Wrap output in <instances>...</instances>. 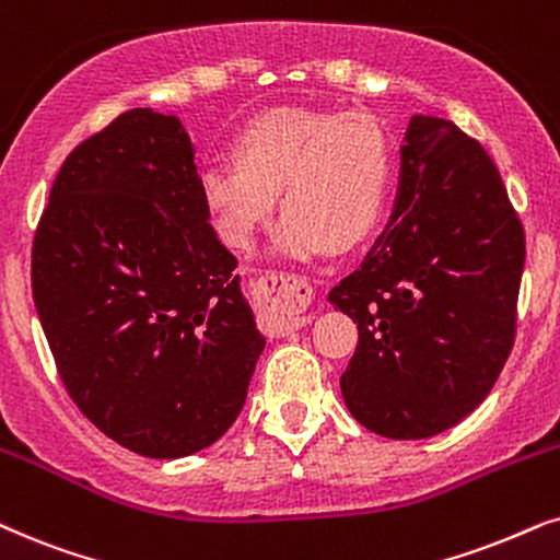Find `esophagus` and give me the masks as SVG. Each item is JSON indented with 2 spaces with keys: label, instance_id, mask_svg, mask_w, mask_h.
Listing matches in <instances>:
<instances>
[{
  "label": "esophagus",
  "instance_id": "1",
  "mask_svg": "<svg viewBox=\"0 0 560 560\" xmlns=\"http://www.w3.org/2000/svg\"><path fill=\"white\" fill-rule=\"evenodd\" d=\"M262 318L278 329H301L311 322L308 306L314 303V285L306 275L288 270H267L252 282Z\"/></svg>",
  "mask_w": 560,
  "mask_h": 560
}]
</instances>
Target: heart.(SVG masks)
Segmentation results:
<instances>
[{
    "mask_svg": "<svg viewBox=\"0 0 560 560\" xmlns=\"http://www.w3.org/2000/svg\"><path fill=\"white\" fill-rule=\"evenodd\" d=\"M234 162H208L200 190L218 234L249 246L282 192L280 246L314 254L350 249L381 215L388 183V143L381 126L360 113L275 107L236 138Z\"/></svg>",
    "mask_w": 560,
    "mask_h": 560,
    "instance_id": "heart-1",
    "label": "heart"
}]
</instances>
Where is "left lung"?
Wrapping results in <instances>:
<instances>
[{
	"mask_svg": "<svg viewBox=\"0 0 560 560\" xmlns=\"http://www.w3.org/2000/svg\"><path fill=\"white\" fill-rule=\"evenodd\" d=\"M525 229L497 164L455 122L413 115L386 231L331 303L358 322L347 409L388 440L466 419L517 337Z\"/></svg>",
	"mask_w": 560,
	"mask_h": 560,
	"instance_id": "left-lung-1",
	"label": "left lung"
}]
</instances>
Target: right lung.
I'll list each match as a JSON object with an SVG mask.
<instances>
[{
	"label": "right lung",
	"instance_id": "1",
	"mask_svg": "<svg viewBox=\"0 0 560 560\" xmlns=\"http://www.w3.org/2000/svg\"><path fill=\"white\" fill-rule=\"evenodd\" d=\"M192 156L172 115H118L61 164L33 238V301L63 388L147 457L213 445L265 350Z\"/></svg>",
	"mask_w": 560,
	"mask_h": 560
}]
</instances>
